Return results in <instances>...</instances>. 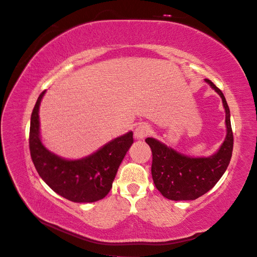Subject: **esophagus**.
Instances as JSON below:
<instances>
[{"mask_svg": "<svg viewBox=\"0 0 257 257\" xmlns=\"http://www.w3.org/2000/svg\"><path fill=\"white\" fill-rule=\"evenodd\" d=\"M151 133V127L148 124H139L134 131V137L136 139H144Z\"/></svg>", "mask_w": 257, "mask_h": 257, "instance_id": "esophagus-1", "label": "esophagus"}]
</instances>
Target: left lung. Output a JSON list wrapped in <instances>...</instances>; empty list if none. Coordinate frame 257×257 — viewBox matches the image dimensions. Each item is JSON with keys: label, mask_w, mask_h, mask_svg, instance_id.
<instances>
[{"label": "left lung", "mask_w": 257, "mask_h": 257, "mask_svg": "<svg viewBox=\"0 0 257 257\" xmlns=\"http://www.w3.org/2000/svg\"><path fill=\"white\" fill-rule=\"evenodd\" d=\"M205 81L220 95L225 109L226 137L214 154L207 158H192L152 137L146 143L152 151L151 174L157 189L170 200H194L211 190L226 172L230 162L234 136L230 111L222 91L212 81Z\"/></svg>", "instance_id": "8db88e82"}]
</instances>
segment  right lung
<instances>
[{
	"label": "right lung",
	"mask_w": 257,
	"mask_h": 257,
	"mask_svg": "<svg viewBox=\"0 0 257 257\" xmlns=\"http://www.w3.org/2000/svg\"><path fill=\"white\" fill-rule=\"evenodd\" d=\"M38 96L31 115L30 152L38 175L60 196L74 203H94L109 193L118 168L133 141V132L116 137L97 151L79 160H67L44 146L40 132Z\"/></svg>",
	"instance_id": "obj_1"
}]
</instances>
